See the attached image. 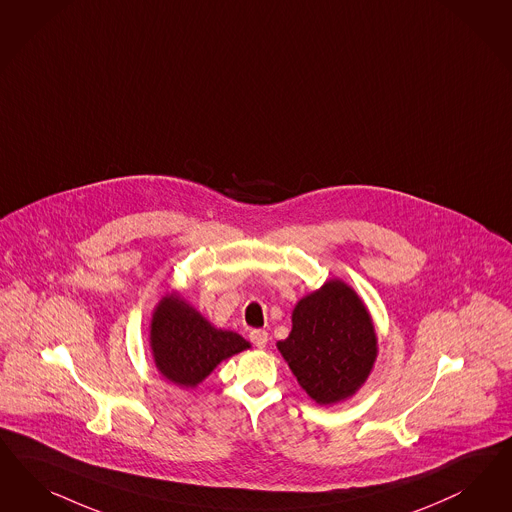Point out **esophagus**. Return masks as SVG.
Wrapping results in <instances>:
<instances>
[{
  "instance_id": "1",
  "label": "esophagus",
  "mask_w": 512,
  "mask_h": 512,
  "mask_svg": "<svg viewBox=\"0 0 512 512\" xmlns=\"http://www.w3.org/2000/svg\"><path fill=\"white\" fill-rule=\"evenodd\" d=\"M248 337H250V343L258 348H265L267 341H269V335H267V331L264 330H252Z\"/></svg>"
}]
</instances>
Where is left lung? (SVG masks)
Returning <instances> with one entry per match:
<instances>
[{
  "instance_id": "1",
  "label": "left lung",
  "mask_w": 512,
  "mask_h": 512,
  "mask_svg": "<svg viewBox=\"0 0 512 512\" xmlns=\"http://www.w3.org/2000/svg\"><path fill=\"white\" fill-rule=\"evenodd\" d=\"M277 348L309 397L333 405L354 396L369 377L377 333L360 296L331 279L297 301L292 331Z\"/></svg>"
}]
</instances>
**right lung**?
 Listing matches in <instances>:
<instances>
[{"instance_id": "obj_1", "label": "right lung", "mask_w": 512, "mask_h": 512, "mask_svg": "<svg viewBox=\"0 0 512 512\" xmlns=\"http://www.w3.org/2000/svg\"><path fill=\"white\" fill-rule=\"evenodd\" d=\"M250 348L239 333L218 330L179 294L160 299L150 322V350L164 379L196 388L216 365Z\"/></svg>"}]
</instances>
